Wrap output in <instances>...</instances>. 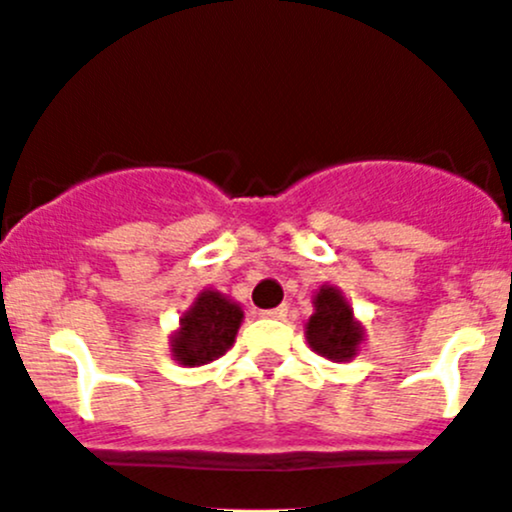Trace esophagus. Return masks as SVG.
<instances>
[{
    "label": "esophagus",
    "instance_id": "34e87169",
    "mask_svg": "<svg viewBox=\"0 0 512 512\" xmlns=\"http://www.w3.org/2000/svg\"><path fill=\"white\" fill-rule=\"evenodd\" d=\"M262 319H285L288 316V308L285 306H278V308H265V311H260Z\"/></svg>",
    "mask_w": 512,
    "mask_h": 512
}]
</instances>
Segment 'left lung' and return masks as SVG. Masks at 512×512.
I'll return each mask as SVG.
<instances>
[{
  "mask_svg": "<svg viewBox=\"0 0 512 512\" xmlns=\"http://www.w3.org/2000/svg\"><path fill=\"white\" fill-rule=\"evenodd\" d=\"M316 313L308 319L306 339L313 352L334 362H347L357 354V344L362 342V329L354 321L352 308L336 288H321L313 298Z\"/></svg>",
  "mask_w": 512,
  "mask_h": 512,
  "instance_id": "left-lung-1",
  "label": "left lung"
}]
</instances>
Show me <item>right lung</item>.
Returning <instances> with one entry per match:
<instances>
[{
	"mask_svg": "<svg viewBox=\"0 0 512 512\" xmlns=\"http://www.w3.org/2000/svg\"><path fill=\"white\" fill-rule=\"evenodd\" d=\"M239 324L242 308L237 303L216 290H204L181 319L178 334L173 336V357L188 367L206 365L232 347Z\"/></svg>",
	"mask_w": 512,
	"mask_h": 512,
	"instance_id": "add662e5",
	"label": "right lung"
}]
</instances>
